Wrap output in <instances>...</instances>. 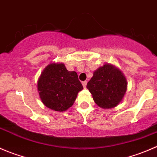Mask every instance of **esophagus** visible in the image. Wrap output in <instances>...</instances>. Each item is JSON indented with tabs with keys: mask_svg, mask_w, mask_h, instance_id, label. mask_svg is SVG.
<instances>
[{
	"mask_svg": "<svg viewBox=\"0 0 157 157\" xmlns=\"http://www.w3.org/2000/svg\"><path fill=\"white\" fill-rule=\"evenodd\" d=\"M86 83H87V82H86V81H83V82H82V84H83V88H86Z\"/></svg>",
	"mask_w": 157,
	"mask_h": 157,
	"instance_id": "obj_1",
	"label": "esophagus"
}]
</instances>
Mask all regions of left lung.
<instances>
[{"label":"left lung","instance_id":"left-lung-1","mask_svg":"<svg viewBox=\"0 0 157 157\" xmlns=\"http://www.w3.org/2000/svg\"><path fill=\"white\" fill-rule=\"evenodd\" d=\"M127 85L125 77L119 69L112 64H105L93 72L86 88L97 105L112 109L121 102Z\"/></svg>","mask_w":157,"mask_h":157}]
</instances>
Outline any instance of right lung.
I'll list each match as a JSON object with an SVG mask.
<instances>
[{
  "instance_id": "right-lung-1",
  "label": "right lung",
  "mask_w": 157,
  "mask_h": 157,
  "mask_svg": "<svg viewBox=\"0 0 157 157\" xmlns=\"http://www.w3.org/2000/svg\"><path fill=\"white\" fill-rule=\"evenodd\" d=\"M37 87L44 105L57 112L72 106L83 89L77 73L67 71L63 63L49 64L41 74Z\"/></svg>"
}]
</instances>
